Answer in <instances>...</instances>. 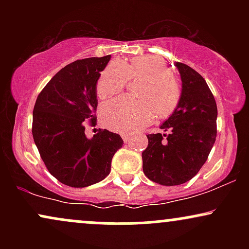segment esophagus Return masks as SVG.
Segmentation results:
<instances>
[{
	"label": "esophagus",
	"mask_w": 249,
	"mask_h": 249,
	"mask_svg": "<svg viewBox=\"0 0 249 249\" xmlns=\"http://www.w3.org/2000/svg\"><path fill=\"white\" fill-rule=\"evenodd\" d=\"M123 141H124V142H128L131 141V137L127 136V134H123Z\"/></svg>",
	"instance_id": "obj_1"
}]
</instances>
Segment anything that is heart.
<instances>
[{"mask_svg":"<svg viewBox=\"0 0 249 249\" xmlns=\"http://www.w3.org/2000/svg\"><path fill=\"white\" fill-rule=\"evenodd\" d=\"M142 79L137 87L139 97H118L101 110L105 126L122 133H132L146 126L156 115L171 116L181 99V87L160 57L137 56L128 63L112 59L97 83V96L105 99L121 92L128 78Z\"/></svg>","mask_w":249,"mask_h":249,"instance_id":"1","label":"heart"}]
</instances>
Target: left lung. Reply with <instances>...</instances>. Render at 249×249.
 I'll return each mask as SVG.
<instances>
[{
  "label": "left lung",
  "mask_w": 249,
  "mask_h": 249,
  "mask_svg": "<svg viewBox=\"0 0 249 249\" xmlns=\"http://www.w3.org/2000/svg\"><path fill=\"white\" fill-rule=\"evenodd\" d=\"M181 78V99L160 128L168 134H147L142 171L157 184L176 186L199 172L216 137L218 108L206 81L184 63H176ZM167 138L163 139V137Z\"/></svg>",
  "instance_id": "obj_1"
}]
</instances>
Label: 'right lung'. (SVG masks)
Listing matches in <instances>:
<instances>
[{
  "label": "right lung",
  "mask_w": 249,
  "mask_h": 249,
  "mask_svg": "<svg viewBox=\"0 0 249 249\" xmlns=\"http://www.w3.org/2000/svg\"><path fill=\"white\" fill-rule=\"evenodd\" d=\"M110 58L68 64L45 85L34 107V142L48 171L68 186L87 187L107 178L113 156L124 144L119 134L107 130L91 139L85 136V122H97V82Z\"/></svg>",
  "instance_id": "obj_1"
}]
</instances>
